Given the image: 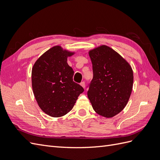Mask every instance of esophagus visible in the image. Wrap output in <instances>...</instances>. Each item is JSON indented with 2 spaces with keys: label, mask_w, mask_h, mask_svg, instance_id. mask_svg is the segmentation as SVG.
Segmentation results:
<instances>
[{
  "label": "esophagus",
  "mask_w": 160,
  "mask_h": 160,
  "mask_svg": "<svg viewBox=\"0 0 160 160\" xmlns=\"http://www.w3.org/2000/svg\"><path fill=\"white\" fill-rule=\"evenodd\" d=\"M80 85L82 86V87H83V88L85 89V82L84 81H82L81 82V83H80Z\"/></svg>",
  "instance_id": "1"
}]
</instances>
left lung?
<instances>
[{
    "label": "left lung",
    "mask_w": 160,
    "mask_h": 160,
    "mask_svg": "<svg viewBox=\"0 0 160 160\" xmlns=\"http://www.w3.org/2000/svg\"><path fill=\"white\" fill-rule=\"evenodd\" d=\"M93 77L88 96L94 111L112 118L126 106L132 93L133 73L132 67L111 48L101 45L89 52Z\"/></svg>",
    "instance_id": "left-lung-1"
}]
</instances>
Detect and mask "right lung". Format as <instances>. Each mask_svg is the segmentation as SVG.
Returning a JSON list of instances; mask_svg holds the SVG:
<instances>
[{"mask_svg":"<svg viewBox=\"0 0 160 160\" xmlns=\"http://www.w3.org/2000/svg\"><path fill=\"white\" fill-rule=\"evenodd\" d=\"M73 54L55 46L38 58L32 69L34 95L43 112L51 117L69 113L84 91L72 80L74 71L67 64V57Z\"/></svg>","mask_w":160,"mask_h":160,"instance_id":"obj_1","label":"right lung"}]
</instances>
